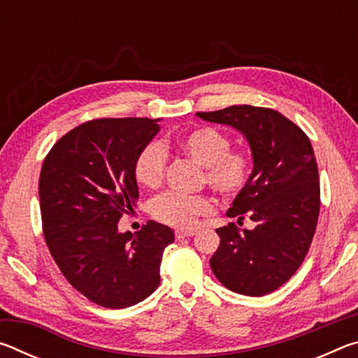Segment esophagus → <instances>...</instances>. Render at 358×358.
Here are the masks:
<instances>
[{
	"mask_svg": "<svg viewBox=\"0 0 358 358\" xmlns=\"http://www.w3.org/2000/svg\"><path fill=\"white\" fill-rule=\"evenodd\" d=\"M196 235V230H183V229H178L177 232H175V237L177 240H183V238H189Z\"/></svg>",
	"mask_w": 358,
	"mask_h": 358,
	"instance_id": "1",
	"label": "esophagus"
}]
</instances>
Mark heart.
I'll use <instances>...</instances> for the list:
<instances>
[{
  "instance_id": "heart-1",
  "label": "heart",
  "mask_w": 358,
  "mask_h": 358,
  "mask_svg": "<svg viewBox=\"0 0 358 358\" xmlns=\"http://www.w3.org/2000/svg\"><path fill=\"white\" fill-rule=\"evenodd\" d=\"M178 147L197 164L205 167V180L224 197H235L250 180V157L241 151H230V141L213 128L192 129L178 138ZM166 169V150L161 142H148L134 161V177L138 185L155 187L161 183ZM213 205L205 196H189L169 191L155 197L150 211L157 221L187 229L199 216L211 213Z\"/></svg>"
}]
</instances>
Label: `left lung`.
Returning a JSON list of instances; mask_svg holds the SVG:
<instances>
[{
  "instance_id": "1",
  "label": "left lung",
  "mask_w": 358,
  "mask_h": 358,
  "mask_svg": "<svg viewBox=\"0 0 358 358\" xmlns=\"http://www.w3.org/2000/svg\"><path fill=\"white\" fill-rule=\"evenodd\" d=\"M196 115L238 131L252 156L248 185L226 215L238 221L248 216L256 227L216 229L221 241L210 259L211 270L232 292H273L299 270L316 232L319 171L310 138L271 108L232 106Z\"/></svg>"
}]
</instances>
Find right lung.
Listing matches in <instances>:
<instances>
[{
    "mask_svg": "<svg viewBox=\"0 0 358 358\" xmlns=\"http://www.w3.org/2000/svg\"><path fill=\"white\" fill-rule=\"evenodd\" d=\"M159 118L87 121L48 151L39 177L44 237L71 286L104 308L121 310L159 286V266L173 243L171 227L148 221L141 232H120L134 210V161L159 132Z\"/></svg>",
    "mask_w": 358,
    "mask_h": 358,
    "instance_id": "add662e5",
    "label": "right lung"
}]
</instances>
